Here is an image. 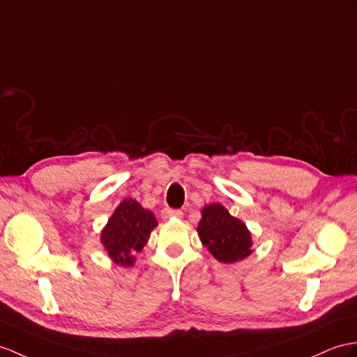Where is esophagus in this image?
Instances as JSON below:
<instances>
[{
    "instance_id": "1",
    "label": "esophagus",
    "mask_w": 357,
    "mask_h": 357,
    "mask_svg": "<svg viewBox=\"0 0 357 357\" xmlns=\"http://www.w3.org/2000/svg\"><path fill=\"white\" fill-rule=\"evenodd\" d=\"M162 218L163 220H171V218H183V212L180 208H163L162 211Z\"/></svg>"
}]
</instances>
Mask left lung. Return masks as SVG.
I'll return each instance as SVG.
<instances>
[{
  "label": "left lung",
  "mask_w": 357,
  "mask_h": 357,
  "mask_svg": "<svg viewBox=\"0 0 357 357\" xmlns=\"http://www.w3.org/2000/svg\"><path fill=\"white\" fill-rule=\"evenodd\" d=\"M198 236L204 247L224 264H233L251 255V236L247 225L234 218L221 204L203 208Z\"/></svg>",
  "instance_id": "1"
}]
</instances>
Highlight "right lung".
<instances>
[{
  "instance_id": "1",
  "label": "right lung",
  "mask_w": 357,
  "mask_h": 357,
  "mask_svg": "<svg viewBox=\"0 0 357 357\" xmlns=\"http://www.w3.org/2000/svg\"><path fill=\"white\" fill-rule=\"evenodd\" d=\"M158 225L154 215L135 199L121 203L101 233V242L116 265L132 266L133 255L141 251L151 230Z\"/></svg>"
}]
</instances>
